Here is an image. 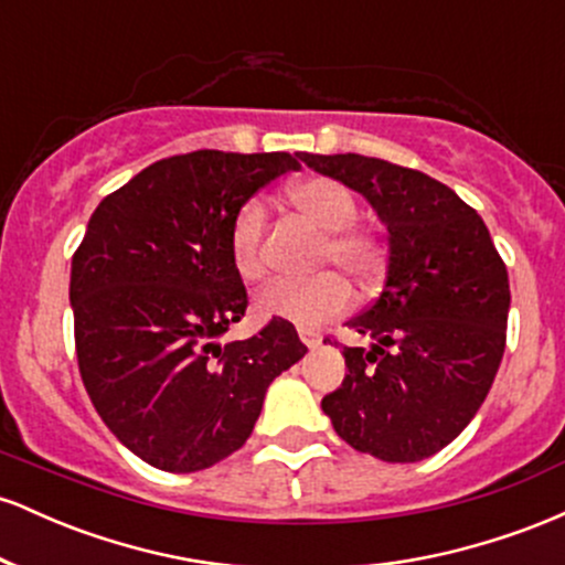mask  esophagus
<instances>
[{
    "label": "esophagus",
    "mask_w": 565,
    "mask_h": 565,
    "mask_svg": "<svg viewBox=\"0 0 565 565\" xmlns=\"http://www.w3.org/2000/svg\"><path fill=\"white\" fill-rule=\"evenodd\" d=\"M300 340L308 348H319L321 345V334L316 329H300Z\"/></svg>",
    "instance_id": "34e87169"
}]
</instances>
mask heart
Listing matches in <instances>:
<instances>
[{
  "mask_svg": "<svg viewBox=\"0 0 565 565\" xmlns=\"http://www.w3.org/2000/svg\"><path fill=\"white\" fill-rule=\"evenodd\" d=\"M287 199L297 212H302L310 223L327 233L321 246L323 265H340L359 284H369L380 274L385 246L377 231L355 223L359 199L345 183L313 174V178L291 183ZM265 228H268V210L260 199L244 201L231 220L233 265L249 281L260 278L265 270ZM348 305L350 287L334 270L308 278V281L278 278L257 295V310L263 316L295 321L300 327L342 313Z\"/></svg>",
  "mask_w": 565,
  "mask_h": 565,
  "instance_id": "heart-1",
  "label": "heart"
}]
</instances>
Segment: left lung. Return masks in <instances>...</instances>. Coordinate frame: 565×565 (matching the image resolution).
<instances>
[{"instance_id":"obj_1","label":"left lung","mask_w":565,"mask_h":565,"mask_svg":"<svg viewBox=\"0 0 565 565\" xmlns=\"http://www.w3.org/2000/svg\"><path fill=\"white\" fill-rule=\"evenodd\" d=\"M359 191L387 225L385 287L342 345L348 374L321 408L337 436L382 462L449 446L489 395L508 340L510 281L489 228L430 174L361 153H297Z\"/></svg>"}]
</instances>
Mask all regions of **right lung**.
Returning <instances> with one entry per match:
<instances>
[{
    "instance_id": "right-lung-1",
    "label": "right lung",
    "mask_w": 565,
    "mask_h": 565,
    "mask_svg": "<svg viewBox=\"0 0 565 565\" xmlns=\"http://www.w3.org/2000/svg\"><path fill=\"white\" fill-rule=\"evenodd\" d=\"M289 153L193 151L153 161L97 204L71 260L79 374L103 423L142 462L196 472L242 449L265 391L302 359L295 327L242 321L231 220Z\"/></svg>"
}]
</instances>
